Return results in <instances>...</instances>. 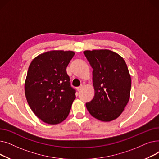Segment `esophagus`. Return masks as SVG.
I'll return each instance as SVG.
<instances>
[{"label":"esophagus","mask_w":159,"mask_h":159,"mask_svg":"<svg viewBox=\"0 0 159 159\" xmlns=\"http://www.w3.org/2000/svg\"><path fill=\"white\" fill-rule=\"evenodd\" d=\"M82 88H83V86L82 85V86H79V87H77V90L78 91H80Z\"/></svg>","instance_id":"obj_1"}]
</instances>
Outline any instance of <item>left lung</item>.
Wrapping results in <instances>:
<instances>
[{"label":"left lung","mask_w":159,"mask_h":159,"mask_svg":"<svg viewBox=\"0 0 159 159\" xmlns=\"http://www.w3.org/2000/svg\"><path fill=\"white\" fill-rule=\"evenodd\" d=\"M93 71L95 96L86 104L95 119L110 122L124 110L130 97L131 76L126 63L118 53L106 49L86 50Z\"/></svg>","instance_id":"left-lung-1"}]
</instances>
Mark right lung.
Masks as SVG:
<instances>
[{
  "mask_svg": "<svg viewBox=\"0 0 159 159\" xmlns=\"http://www.w3.org/2000/svg\"><path fill=\"white\" fill-rule=\"evenodd\" d=\"M74 55L73 51L52 50L35 57L29 66L25 95L32 111L46 124L64 121L76 98L66 72Z\"/></svg>",
  "mask_w": 159,
  "mask_h": 159,
  "instance_id": "obj_1",
  "label": "right lung"
}]
</instances>
